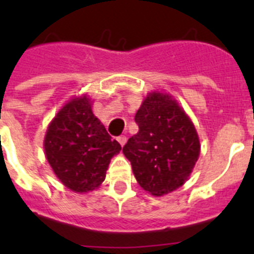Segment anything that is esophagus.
I'll return each instance as SVG.
<instances>
[{"instance_id": "1", "label": "esophagus", "mask_w": 254, "mask_h": 254, "mask_svg": "<svg viewBox=\"0 0 254 254\" xmlns=\"http://www.w3.org/2000/svg\"><path fill=\"white\" fill-rule=\"evenodd\" d=\"M117 140H118V142L121 143V146H125L126 145V142H127V137H126V136H120V137L117 138Z\"/></svg>"}]
</instances>
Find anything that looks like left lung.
Wrapping results in <instances>:
<instances>
[{
  "instance_id": "8db88e82",
  "label": "left lung",
  "mask_w": 254,
  "mask_h": 254,
  "mask_svg": "<svg viewBox=\"0 0 254 254\" xmlns=\"http://www.w3.org/2000/svg\"><path fill=\"white\" fill-rule=\"evenodd\" d=\"M134 120L138 132L123 147L134 178L152 196L172 193L188 181L199 158L193 122L173 95L158 90L143 98Z\"/></svg>"
}]
</instances>
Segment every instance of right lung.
I'll return each mask as SVG.
<instances>
[{
    "label": "right lung",
    "instance_id": "add662e5",
    "mask_svg": "<svg viewBox=\"0 0 254 254\" xmlns=\"http://www.w3.org/2000/svg\"><path fill=\"white\" fill-rule=\"evenodd\" d=\"M44 154L55 176L75 193H89L104 182L112 158L122 150L93 113L90 95L72 96L49 122Z\"/></svg>",
    "mask_w": 254,
    "mask_h": 254
}]
</instances>
